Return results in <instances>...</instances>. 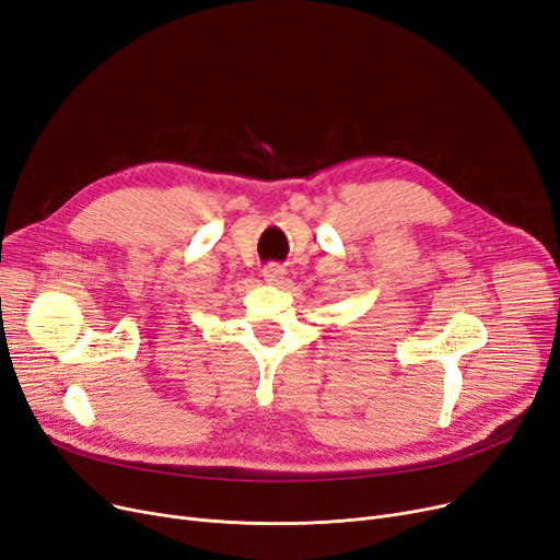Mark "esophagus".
Wrapping results in <instances>:
<instances>
[{"mask_svg":"<svg viewBox=\"0 0 560 560\" xmlns=\"http://www.w3.org/2000/svg\"><path fill=\"white\" fill-rule=\"evenodd\" d=\"M262 279L268 281L270 285H283L285 283V270H283V265H279V262H270V265H265L262 268Z\"/></svg>","mask_w":560,"mask_h":560,"instance_id":"34e87169","label":"esophagus"}]
</instances>
